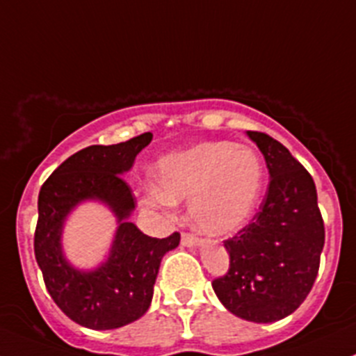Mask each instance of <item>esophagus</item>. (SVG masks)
<instances>
[{
	"instance_id": "esophagus-1",
	"label": "esophagus",
	"mask_w": 356,
	"mask_h": 356,
	"mask_svg": "<svg viewBox=\"0 0 356 356\" xmlns=\"http://www.w3.org/2000/svg\"><path fill=\"white\" fill-rule=\"evenodd\" d=\"M181 243H182V246H188V248H191V246H196V245H198V243H200V239L196 238V236L189 234V232H182Z\"/></svg>"
}]
</instances>
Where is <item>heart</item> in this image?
Listing matches in <instances>:
<instances>
[{"label": "heart", "mask_w": 356, "mask_h": 356, "mask_svg": "<svg viewBox=\"0 0 356 356\" xmlns=\"http://www.w3.org/2000/svg\"><path fill=\"white\" fill-rule=\"evenodd\" d=\"M260 155L248 146L227 141L201 143L161 158L153 172L155 188L145 203L170 210L189 200L196 229L213 236L238 231L253 215L264 188Z\"/></svg>", "instance_id": "b5f03b06"}]
</instances>
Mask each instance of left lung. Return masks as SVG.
<instances>
[{
    "label": "left lung",
    "mask_w": 356,
    "mask_h": 356,
    "mask_svg": "<svg viewBox=\"0 0 356 356\" xmlns=\"http://www.w3.org/2000/svg\"><path fill=\"white\" fill-rule=\"evenodd\" d=\"M246 134L260 148L270 182L253 220L224 241L231 264L211 286L236 317L268 324L288 317L308 296L325 231L307 168L268 134Z\"/></svg>",
    "instance_id": "obj_1"
}]
</instances>
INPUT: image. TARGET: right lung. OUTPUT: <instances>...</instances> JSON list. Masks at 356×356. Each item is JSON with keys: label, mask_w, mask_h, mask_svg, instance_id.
<instances>
[{"label": "right lung", "mask_w": 356, "mask_h": 356, "mask_svg": "<svg viewBox=\"0 0 356 356\" xmlns=\"http://www.w3.org/2000/svg\"><path fill=\"white\" fill-rule=\"evenodd\" d=\"M152 139L145 132L118 145L88 146L67 158L39 191L34 253L46 289L68 318L95 331L122 327L146 314L161 258L181 241L179 232L149 238L127 222L136 204L122 174ZM88 199L105 202L119 227L109 258L92 271H79L63 254L61 232L67 213Z\"/></svg>", "instance_id": "obj_1"}]
</instances>
